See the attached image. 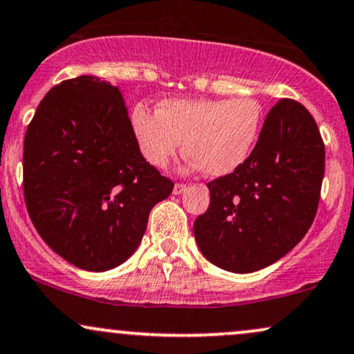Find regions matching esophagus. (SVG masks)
<instances>
[{"label": "esophagus", "mask_w": 354, "mask_h": 354, "mask_svg": "<svg viewBox=\"0 0 354 354\" xmlns=\"http://www.w3.org/2000/svg\"><path fill=\"white\" fill-rule=\"evenodd\" d=\"M186 189H188V185H183V183H176V185H174V188H173V193L174 194H183Z\"/></svg>", "instance_id": "obj_1"}]
</instances>
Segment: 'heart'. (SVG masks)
I'll return each mask as SVG.
<instances>
[{
  "mask_svg": "<svg viewBox=\"0 0 354 354\" xmlns=\"http://www.w3.org/2000/svg\"><path fill=\"white\" fill-rule=\"evenodd\" d=\"M140 151L148 163L166 168L181 151L212 176L232 173L252 153L262 127V107L241 99H168L150 112L143 104L130 113Z\"/></svg>",
  "mask_w": 354,
  "mask_h": 354,
  "instance_id": "heart-1",
  "label": "heart"
}]
</instances>
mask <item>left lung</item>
I'll use <instances>...</instances> for the list:
<instances>
[{
  "label": "left lung",
  "mask_w": 354,
  "mask_h": 354,
  "mask_svg": "<svg viewBox=\"0 0 354 354\" xmlns=\"http://www.w3.org/2000/svg\"><path fill=\"white\" fill-rule=\"evenodd\" d=\"M323 174L325 145L312 113L297 100H279L249 158L207 183L209 207L193 225L204 257L236 274L282 259L313 223Z\"/></svg>",
  "instance_id": "obj_1"
}]
</instances>
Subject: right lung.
Returning <instances> with one entry per match:
<instances>
[{
	"instance_id": "obj_1",
	"label": "right lung",
	"mask_w": 354,
	"mask_h": 354,
	"mask_svg": "<svg viewBox=\"0 0 354 354\" xmlns=\"http://www.w3.org/2000/svg\"><path fill=\"white\" fill-rule=\"evenodd\" d=\"M173 186L143 158L115 85L80 75L41 100L24 136V201L42 241L72 266L125 262Z\"/></svg>"
}]
</instances>
